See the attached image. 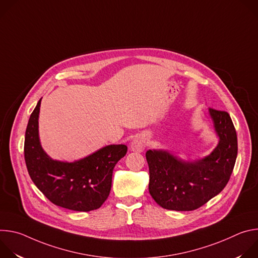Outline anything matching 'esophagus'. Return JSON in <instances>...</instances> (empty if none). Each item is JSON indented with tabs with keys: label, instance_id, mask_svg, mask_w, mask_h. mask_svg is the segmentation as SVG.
Segmentation results:
<instances>
[{
	"label": "esophagus",
	"instance_id": "obj_1",
	"mask_svg": "<svg viewBox=\"0 0 258 258\" xmlns=\"http://www.w3.org/2000/svg\"><path fill=\"white\" fill-rule=\"evenodd\" d=\"M146 142L145 139L142 137H137L131 144V149L135 152H143L145 150Z\"/></svg>",
	"mask_w": 258,
	"mask_h": 258
}]
</instances>
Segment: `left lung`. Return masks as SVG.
Returning <instances> with one entry per match:
<instances>
[{
	"mask_svg": "<svg viewBox=\"0 0 258 258\" xmlns=\"http://www.w3.org/2000/svg\"><path fill=\"white\" fill-rule=\"evenodd\" d=\"M208 115L218 139L210 154L183 159L165 149L146 152L150 173L149 192L162 208L197 209L227 186L238 154L236 130L228 112L209 108Z\"/></svg>",
	"mask_w": 258,
	"mask_h": 258,
	"instance_id": "1",
	"label": "left lung"
}]
</instances>
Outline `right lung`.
<instances>
[{
	"label": "right lung",
	"mask_w": 258,
	"mask_h": 258,
	"mask_svg": "<svg viewBox=\"0 0 258 258\" xmlns=\"http://www.w3.org/2000/svg\"><path fill=\"white\" fill-rule=\"evenodd\" d=\"M42 98L32 111L24 141V158L30 178L55 205L75 210L98 209L111 190L113 168L126 154L123 144L107 145L75 161L53 159L43 149L39 134Z\"/></svg>",
	"instance_id": "right-lung-1"
}]
</instances>
